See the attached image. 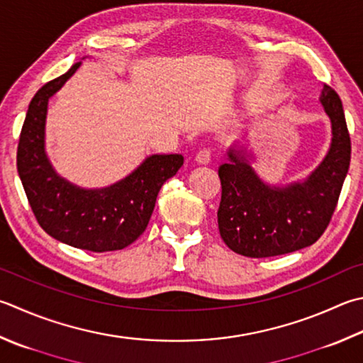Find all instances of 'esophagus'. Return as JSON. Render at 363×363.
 I'll use <instances>...</instances> for the list:
<instances>
[{
    "label": "esophagus",
    "mask_w": 363,
    "mask_h": 363,
    "mask_svg": "<svg viewBox=\"0 0 363 363\" xmlns=\"http://www.w3.org/2000/svg\"><path fill=\"white\" fill-rule=\"evenodd\" d=\"M210 160H211V155H210L208 148H202L201 152L196 155V162L202 164V166H207V164H210Z\"/></svg>",
    "instance_id": "obj_1"
}]
</instances>
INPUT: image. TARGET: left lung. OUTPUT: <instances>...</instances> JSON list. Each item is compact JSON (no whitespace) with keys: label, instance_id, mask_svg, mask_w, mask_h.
Here are the masks:
<instances>
[{"label":"left lung","instance_id":"obj_1","mask_svg":"<svg viewBox=\"0 0 363 363\" xmlns=\"http://www.w3.org/2000/svg\"><path fill=\"white\" fill-rule=\"evenodd\" d=\"M320 106L330 120V148L303 180L284 186L264 182L246 148L232 145L218 170L221 202L218 228L224 243L246 257L286 255L313 245L337 207L351 162V139L337 91L324 85Z\"/></svg>","mask_w":363,"mask_h":363}]
</instances>
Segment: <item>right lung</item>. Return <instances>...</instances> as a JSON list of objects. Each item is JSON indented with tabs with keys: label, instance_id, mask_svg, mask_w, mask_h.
Returning a JSON list of instances; mask_svg holds the SVG:
<instances>
[{
	"label": "right lung",
	"instance_id": "right-lung-1",
	"mask_svg": "<svg viewBox=\"0 0 363 363\" xmlns=\"http://www.w3.org/2000/svg\"><path fill=\"white\" fill-rule=\"evenodd\" d=\"M82 61L34 94L20 133L17 170L40 228L74 248L104 252L138 240L152 218L164 182L183 166L182 155H152L138 169L106 188H80L57 174L45 153L49 99Z\"/></svg>",
	"mask_w": 363,
	"mask_h": 363
}]
</instances>
